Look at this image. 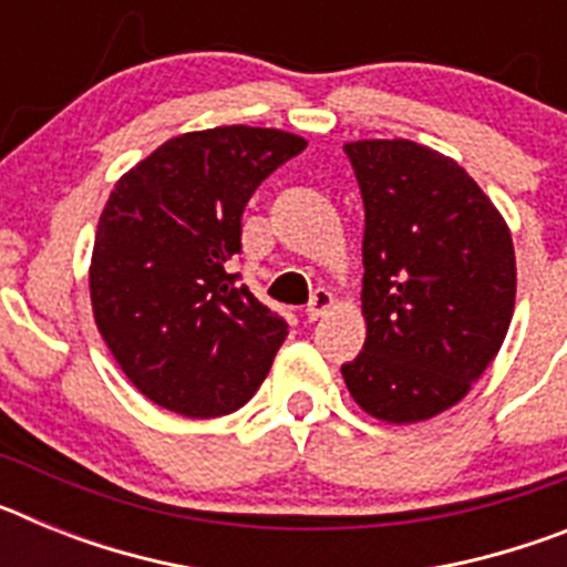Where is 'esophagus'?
Here are the masks:
<instances>
[{
    "mask_svg": "<svg viewBox=\"0 0 567 567\" xmlns=\"http://www.w3.org/2000/svg\"><path fill=\"white\" fill-rule=\"evenodd\" d=\"M332 303H334L332 292H327V289H318V292L312 295V300H309V307H307V318H309V320H318V318H323V315H327L329 309H332Z\"/></svg>",
    "mask_w": 567,
    "mask_h": 567,
    "instance_id": "esophagus-1",
    "label": "esophagus"
}]
</instances>
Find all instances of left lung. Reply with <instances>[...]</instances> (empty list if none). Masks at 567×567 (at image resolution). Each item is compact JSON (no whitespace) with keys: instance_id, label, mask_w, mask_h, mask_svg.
<instances>
[{"instance_id":"left-lung-1","label":"left lung","mask_w":567,"mask_h":567,"mask_svg":"<svg viewBox=\"0 0 567 567\" xmlns=\"http://www.w3.org/2000/svg\"><path fill=\"white\" fill-rule=\"evenodd\" d=\"M363 195L365 343L340 365L385 423L452 409L497 358L517 295L499 209L454 158L405 138L343 144Z\"/></svg>"}]
</instances>
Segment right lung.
Listing matches in <instances>:
<instances>
[{
  "label": "right lung",
  "instance_id": "right-lung-1",
  "mask_svg": "<svg viewBox=\"0 0 567 567\" xmlns=\"http://www.w3.org/2000/svg\"><path fill=\"white\" fill-rule=\"evenodd\" d=\"M307 147L269 127L175 135L115 182L99 218L90 300L130 383L184 417L238 412L287 338L238 284L240 215L269 173Z\"/></svg>",
  "mask_w": 567,
  "mask_h": 567
}]
</instances>
